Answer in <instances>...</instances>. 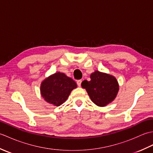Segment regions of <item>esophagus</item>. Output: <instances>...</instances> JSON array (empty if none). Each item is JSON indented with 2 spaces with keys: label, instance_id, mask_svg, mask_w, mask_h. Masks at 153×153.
<instances>
[{
  "label": "esophagus",
  "instance_id": "esophagus-1",
  "mask_svg": "<svg viewBox=\"0 0 153 153\" xmlns=\"http://www.w3.org/2000/svg\"><path fill=\"white\" fill-rule=\"evenodd\" d=\"M82 80H77V85H78L79 87H81V84H82Z\"/></svg>",
  "mask_w": 153,
  "mask_h": 153
}]
</instances>
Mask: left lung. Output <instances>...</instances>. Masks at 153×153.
<instances>
[{
    "mask_svg": "<svg viewBox=\"0 0 153 153\" xmlns=\"http://www.w3.org/2000/svg\"><path fill=\"white\" fill-rule=\"evenodd\" d=\"M89 82L83 81L82 87L85 89L93 103L103 107L116 99L119 84L114 76L96 70L91 74Z\"/></svg>",
    "mask_w": 153,
    "mask_h": 153,
    "instance_id": "obj_1",
    "label": "left lung"
}]
</instances>
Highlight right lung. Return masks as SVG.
<instances>
[{
  "instance_id": "add662e5",
  "label": "right lung",
  "mask_w": 153,
  "mask_h": 153,
  "mask_svg": "<svg viewBox=\"0 0 153 153\" xmlns=\"http://www.w3.org/2000/svg\"><path fill=\"white\" fill-rule=\"evenodd\" d=\"M77 87L71 77L61 72H56L45 78L41 83V95L45 100L58 106L66 101L70 93Z\"/></svg>"
}]
</instances>
